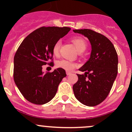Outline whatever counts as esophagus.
Here are the masks:
<instances>
[{"instance_id":"obj_1","label":"esophagus","mask_w":132,"mask_h":132,"mask_svg":"<svg viewBox=\"0 0 132 132\" xmlns=\"http://www.w3.org/2000/svg\"><path fill=\"white\" fill-rule=\"evenodd\" d=\"M66 75H71V73L70 72V71H66Z\"/></svg>"}]
</instances>
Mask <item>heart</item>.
I'll return each mask as SVG.
<instances>
[{"mask_svg": "<svg viewBox=\"0 0 132 132\" xmlns=\"http://www.w3.org/2000/svg\"><path fill=\"white\" fill-rule=\"evenodd\" d=\"M72 42L73 43L75 46L77 48V51L78 52H84L86 50V47H87V45H86V41L83 38H80V37H75V38H73ZM61 41H57L55 43V45L53 46V54L54 55L57 56L59 54V50L60 47H61ZM57 66L61 68L64 69V70H66V71H72L75 68L76 64L73 62L69 60L66 59H62L60 61H57Z\"/></svg>", "mask_w": 132, "mask_h": 132, "instance_id": "b5f03b06", "label": "heart"}]
</instances>
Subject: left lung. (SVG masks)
Returning <instances> with one entry per match:
<instances>
[{"label":"left lung","mask_w":132,"mask_h":132,"mask_svg":"<svg viewBox=\"0 0 132 132\" xmlns=\"http://www.w3.org/2000/svg\"><path fill=\"white\" fill-rule=\"evenodd\" d=\"M88 38L91 45L90 57L79 69L73 86L75 98L82 104L93 107L102 103L111 90L118 75V57L111 41L91 29L73 30Z\"/></svg>","instance_id":"obj_1"}]
</instances>
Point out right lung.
Masks as SVG:
<instances>
[{"label":"right lung","mask_w":132,"mask_h":132,"mask_svg":"<svg viewBox=\"0 0 132 132\" xmlns=\"http://www.w3.org/2000/svg\"><path fill=\"white\" fill-rule=\"evenodd\" d=\"M70 27L39 28L23 39L14 57L13 77L16 86L27 100L37 105L53 99L58 86L66 77L64 69L58 68L52 73H45L42 66L52 58L53 46L68 33Z\"/></svg>","instance_id":"add662e5"}]
</instances>
